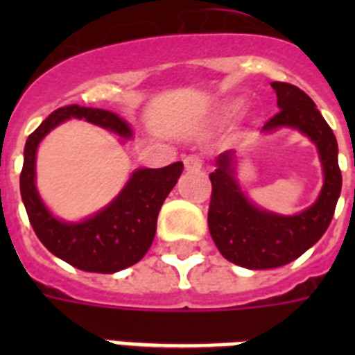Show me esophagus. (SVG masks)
Returning a JSON list of instances; mask_svg holds the SVG:
<instances>
[{
  "mask_svg": "<svg viewBox=\"0 0 355 355\" xmlns=\"http://www.w3.org/2000/svg\"><path fill=\"white\" fill-rule=\"evenodd\" d=\"M202 156L197 155V153H193V155H186L184 156V166H186V169H191V171H197V169H200L202 167Z\"/></svg>",
  "mask_w": 355,
  "mask_h": 355,
  "instance_id": "1",
  "label": "esophagus"
}]
</instances>
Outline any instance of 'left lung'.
Returning a JSON list of instances; mask_svg holds the SVG:
<instances>
[{"mask_svg": "<svg viewBox=\"0 0 355 355\" xmlns=\"http://www.w3.org/2000/svg\"><path fill=\"white\" fill-rule=\"evenodd\" d=\"M280 110L263 125V130L295 127L308 134L319 147L324 169V186L308 210L293 217L275 216L245 199L232 177V150L217 158L210 173L211 199L208 228L219 252L247 269H275L291 263L319 241L330 227L341 195V169L337 162V139L311 97L289 83H270Z\"/></svg>", "mask_w": 355, "mask_h": 355, "instance_id": "left-lung-1", "label": "left lung"}]
</instances>
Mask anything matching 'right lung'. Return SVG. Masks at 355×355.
<instances>
[{
  "label": "right lung",
  "mask_w": 355,
  "mask_h": 355,
  "mask_svg": "<svg viewBox=\"0 0 355 355\" xmlns=\"http://www.w3.org/2000/svg\"><path fill=\"white\" fill-rule=\"evenodd\" d=\"M69 118L86 119L121 136H130L127 123L108 110L79 105L58 108L27 138L24 169L19 175L21 200L31 227L49 252L80 270L103 275L118 272L138 263L149 250L156 234L158 211L177 184L184 164L175 162L160 169H138L118 199L97 216L77 225L58 221L46 210L36 191L35 158L40 139Z\"/></svg>",
  "instance_id": "1"
}]
</instances>
